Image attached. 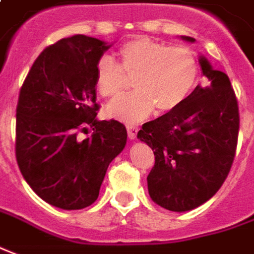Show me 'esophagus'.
I'll list each match as a JSON object with an SVG mask.
<instances>
[{
	"instance_id": "esophagus-1",
	"label": "esophagus",
	"mask_w": 254,
	"mask_h": 254,
	"mask_svg": "<svg viewBox=\"0 0 254 254\" xmlns=\"http://www.w3.org/2000/svg\"><path fill=\"white\" fill-rule=\"evenodd\" d=\"M127 136H129V139H130V140L136 139V136H137V130H139L137 127H132V125H127Z\"/></svg>"
}]
</instances>
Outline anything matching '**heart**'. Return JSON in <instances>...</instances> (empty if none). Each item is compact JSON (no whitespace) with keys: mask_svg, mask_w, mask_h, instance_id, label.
<instances>
[{"mask_svg":"<svg viewBox=\"0 0 254 254\" xmlns=\"http://www.w3.org/2000/svg\"><path fill=\"white\" fill-rule=\"evenodd\" d=\"M118 64L104 55L97 61L94 83L100 96L114 98L133 80L134 91L114 100L107 114L125 124H136L154 111H174L190 94L199 77V64L192 50L150 40L125 43L118 50Z\"/></svg>","mask_w":254,"mask_h":254,"instance_id":"obj_1","label":"heart"}]
</instances>
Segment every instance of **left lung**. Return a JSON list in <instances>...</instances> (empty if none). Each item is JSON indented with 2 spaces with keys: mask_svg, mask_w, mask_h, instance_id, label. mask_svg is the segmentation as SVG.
<instances>
[{
  "mask_svg": "<svg viewBox=\"0 0 254 254\" xmlns=\"http://www.w3.org/2000/svg\"><path fill=\"white\" fill-rule=\"evenodd\" d=\"M200 66L208 86H196L178 108L143 124L137 133L156 157L147 177L150 197L178 213L201 206L218 192L238 144L239 108L229 77L203 57Z\"/></svg>",
  "mask_w": 254,
  "mask_h": 254,
  "instance_id": "obj_1",
  "label": "left lung"
}]
</instances>
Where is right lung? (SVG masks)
<instances>
[{
  "instance_id": "1",
  "label": "right lung",
  "mask_w": 254,
  "mask_h": 254,
  "mask_svg": "<svg viewBox=\"0 0 254 254\" xmlns=\"http://www.w3.org/2000/svg\"><path fill=\"white\" fill-rule=\"evenodd\" d=\"M76 34L41 51L20 87L15 153L37 196L64 210H80L98 197L110 163L127 144L118 121H97L94 73L108 50ZM93 129L91 136L78 134Z\"/></svg>"
}]
</instances>
